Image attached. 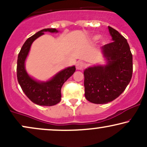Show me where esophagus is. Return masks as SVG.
Segmentation results:
<instances>
[{
    "instance_id": "34e87169",
    "label": "esophagus",
    "mask_w": 147,
    "mask_h": 147,
    "mask_svg": "<svg viewBox=\"0 0 147 147\" xmlns=\"http://www.w3.org/2000/svg\"><path fill=\"white\" fill-rule=\"evenodd\" d=\"M84 67V63L82 61H78L76 63V69L78 70H82Z\"/></svg>"
}]
</instances>
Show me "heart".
I'll use <instances>...</instances> for the list:
<instances>
[{"label":"heart","mask_w":147,"mask_h":147,"mask_svg":"<svg viewBox=\"0 0 147 147\" xmlns=\"http://www.w3.org/2000/svg\"><path fill=\"white\" fill-rule=\"evenodd\" d=\"M99 38V35H95V36H94L93 39H94V40H97V39H98Z\"/></svg>","instance_id":"heart-1"}]
</instances>
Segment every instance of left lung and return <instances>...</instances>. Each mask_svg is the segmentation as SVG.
Segmentation results:
<instances>
[{"mask_svg":"<svg viewBox=\"0 0 147 147\" xmlns=\"http://www.w3.org/2000/svg\"><path fill=\"white\" fill-rule=\"evenodd\" d=\"M108 29L113 41L101 47L108 64L84 71L85 97L93 104H107L117 98L132 77V54L127 39L112 27Z\"/></svg>","mask_w":147,"mask_h":147,"instance_id":"left-lung-1","label":"left lung"}]
</instances>
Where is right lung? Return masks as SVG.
Listing matches in <instances>:
<instances>
[{"label":"right lung","instance_id":"1","mask_svg":"<svg viewBox=\"0 0 147 147\" xmlns=\"http://www.w3.org/2000/svg\"><path fill=\"white\" fill-rule=\"evenodd\" d=\"M47 31L57 32L58 30L56 28H44L28 38L24 43L18 57L17 78L23 92L30 101L39 106H51L60 102L62 86L73 75L76 67L73 66L65 69L46 82H37L28 75L24 63L32 43Z\"/></svg>","mask_w":147,"mask_h":147}]
</instances>
